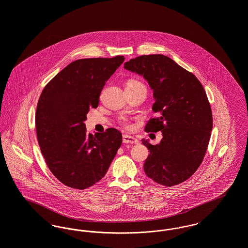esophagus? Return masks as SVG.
Masks as SVG:
<instances>
[{"mask_svg": "<svg viewBox=\"0 0 248 248\" xmlns=\"http://www.w3.org/2000/svg\"><path fill=\"white\" fill-rule=\"evenodd\" d=\"M123 142L125 143V144H137V143H139V140L134 137H131L128 135H124L123 136Z\"/></svg>", "mask_w": 248, "mask_h": 248, "instance_id": "obj_1", "label": "esophagus"}]
</instances>
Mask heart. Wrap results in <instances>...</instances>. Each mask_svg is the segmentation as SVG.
<instances>
[{
	"label": "heart",
	"mask_w": 248,
	"mask_h": 248,
	"mask_svg": "<svg viewBox=\"0 0 248 248\" xmlns=\"http://www.w3.org/2000/svg\"><path fill=\"white\" fill-rule=\"evenodd\" d=\"M140 83V82H137V81H129V82H127V83ZM121 123L124 124V125H125V126H127L128 125V123H127V121H126V119L122 118L121 119Z\"/></svg>",
	"instance_id": "1"
}]
</instances>
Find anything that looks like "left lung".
Instances as JSON below:
<instances>
[{"instance_id": "obj_1", "label": "left lung", "mask_w": 248, "mask_h": 248, "mask_svg": "<svg viewBox=\"0 0 248 248\" xmlns=\"http://www.w3.org/2000/svg\"><path fill=\"white\" fill-rule=\"evenodd\" d=\"M124 69L150 84L156 116L145 130L163 135L157 145L142 140L150 150L144 171L158 184L177 185L198 169L211 137L212 111L204 89L191 72L164 55L130 59Z\"/></svg>"}]
</instances>
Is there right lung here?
<instances>
[{
    "instance_id": "add662e5",
    "label": "right lung",
    "mask_w": 248,
    "mask_h": 248,
    "mask_svg": "<svg viewBox=\"0 0 248 248\" xmlns=\"http://www.w3.org/2000/svg\"><path fill=\"white\" fill-rule=\"evenodd\" d=\"M124 60L123 56L75 60L46 84L39 98V146L50 171L68 187L84 189L98 182L122 145L118 130L108 128L93 136L87 134L84 122Z\"/></svg>"
}]
</instances>
